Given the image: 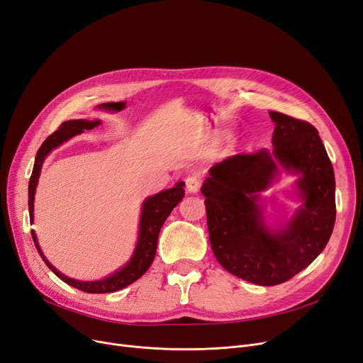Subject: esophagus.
I'll return each mask as SVG.
<instances>
[{
	"label": "esophagus",
	"instance_id": "34e87169",
	"mask_svg": "<svg viewBox=\"0 0 363 363\" xmlns=\"http://www.w3.org/2000/svg\"><path fill=\"white\" fill-rule=\"evenodd\" d=\"M185 185H186V190L190 193H197L200 190V178L196 175L188 177L185 179Z\"/></svg>",
	"mask_w": 363,
	"mask_h": 363
}]
</instances>
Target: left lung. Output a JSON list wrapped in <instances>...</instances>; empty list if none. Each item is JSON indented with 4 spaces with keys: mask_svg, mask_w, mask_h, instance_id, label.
<instances>
[{
    "mask_svg": "<svg viewBox=\"0 0 363 363\" xmlns=\"http://www.w3.org/2000/svg\"><path fill=\"white\" fill-rule=\"evenodd\" d=\"M273 151L235 154L211 167L201 186L209 240L227 272L259 286H274L308 267L335 224L334 167L314 125L270 111ZM283 167L300 175L303 206L279 230L263 223L259 193Z\"/></svg>",
    "mask_w": 363,
    "mask_h": 363,
    "instance_id": "1",
    "label": "left lung"
}]
</instances>
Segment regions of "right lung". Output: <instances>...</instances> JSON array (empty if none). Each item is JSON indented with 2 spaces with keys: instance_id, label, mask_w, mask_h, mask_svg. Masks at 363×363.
<instances>
[{
  "instance_id": "1",
  "label": "right lung",
  "mask_w": 363,
  "mask_h": 363,
  "mask_svg": "<svg viewBox=\"0 0 363 363\" xmlns=\"http://www.w3.org/2000/svg\"><path fill=\"white\" fill-rule=\"evenodd\" d=\"M101 121L94 120V121H87V120H69L60 124V128L52 133L49 138H47L43 145L40 147L37 157H35V163L33 169V175H30L29 179V196H28V204H29V219L30 223L34 220V196H35V188L38 184L40 178V172L43 162L47 155L52 152L56 147L60 144H64L65 140L69 138L80 135L84 130H91L93 128L99 125ZM185 194L184 190V182H178L173 188H169V190L160 191L159 194H155L152 197H148L144 204H143V212H140V220H139V239L136 243V249L133 252V257L130 261L125 264L123 269L116 272L114 274L108 276L102 280H94V281H83V280H75L64 276L59 273L55 267L45 259L43 255V252L40 249V245L37 242V235L34 231H30L33 234V239L35 243V247L38 250V254L41 255L43 261L47 264V267L65 283H68L69 286H74L77 289H80L87 294H109V292H116L120 291L125 286L132 285L133 281H136L140 276H144L145 272L150 269V265L154 261L155 257V250H157V240H159V233L164 224V220L173 211V208L182 200Z\"/></svg>"
}]
</instances>
